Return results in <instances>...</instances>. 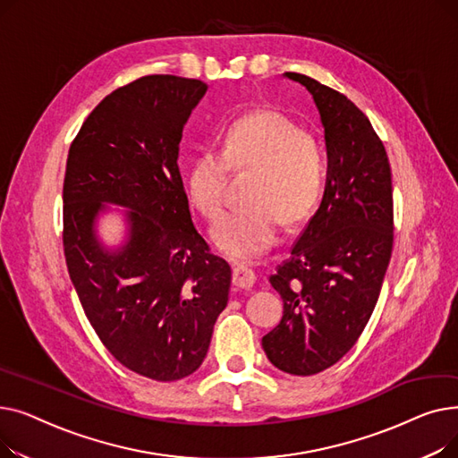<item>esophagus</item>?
Segmentation results:
<instances>
[{"label": "esophagus", "mask_w": 458, "mask_h": 458, "mask_svg": "<svg viewBox=\"0 0 458 458\" xmlns=\"http://www.w3.org/2000/svg\"><path fill=\"white\" fill-rule=\"evenodd\" d=\"M232 282L235 287H243V290H249V287H252L256 282V273L250 267L243 266V263H237V266H233Z\"/></svg>", "instance_id": "1"}]
</instances>
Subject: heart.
Wrapping results in <instances>:
<instances>
[{"instance_id": "heart-1", "label": "heart", "mask_w": 458, "mask_h": 458, "mask_svg": "<svg viewBox=\"0 0 458 458\" xmlns=\"http://www.w3.org/2000/svg\"><path fill=\"white\" fill-rule=\"evenodd\" d=\"M230 171H252L249 206L228 211L211 230L213 243L235 259H252L273 249L282 219L297 225L316 211L327 185L321 144L273 109L239 116L223 133L219 152L202 150L187 173L191 204L208 221L225 208Z\"/></svg>"}]
</instances>
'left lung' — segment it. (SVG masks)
Wrapping results in <instances>:
<instances>
[{"label":"left lung","instance_id":"8db88e82","mask_svg":"<svg viewBox=\"0 0 458 458\" xmlns=\"http://www.w3.org/2000/svg\"><path fill=\"white\" fill-rule=\"evenodd\" d=\"M325 126L328 174L319 209L271 275L284 301L261 338L271 364L316 375L351 351L380 295L394 247L392 168L369 118L345 94L297 72Z\"/></svg>","mask_w":458,"mask_h":458}]
</instances>
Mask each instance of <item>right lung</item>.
<instances>
[{"label":"right lung","mask_w":458,"mask_h":458,"mask_svg":"<svg viewBox=\"0 0 458 458\" xmlns=\"http://www.w3.org/2000/svg\"><path fill=\"white\" fill-rule=\"evenodd\" d=\"M208 85L171 74L118 87L72 140L63 247L85 316L124 368L159 382L195 373L228 304L232 269L191 219L178 168L187 118ZM128 207L127 245L106 251L93 221Z\"/></svg>","instance_id":"add662e5"}]
</instances>
